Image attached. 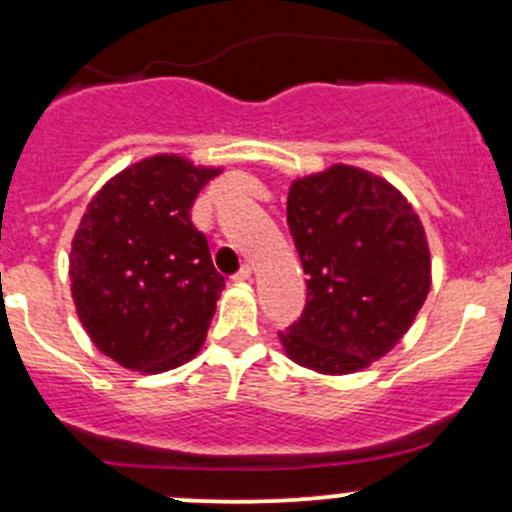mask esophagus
Listing matches in <instances>:
<instances>
[{
  "label": "esophagus",
  "instance_id": "34e87169",
  "mask_svg": "<svg viewBox=\"0 0 512 512\" xmlns=\"http://www.w3.org/2000/svg\"><path fill=\"white\" fill-rule=\"evenodd\" d=\"M250 277H252V267L250 265H242V270L237 272V275L232 277V280H235V282H247V280H250Z\"/></svg>",
  "mask_w": 512,
  "mask_h": 512
}]
</instances>
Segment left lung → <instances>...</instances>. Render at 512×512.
Returning <instances> with one entry per match:
<instances>
[{"mask_svg": "<svg viewBox=\"0 0 512 512\" xmlns=\"http://www.w3.org/2000/svg\"><path fill=\"white\" fill-rule=\"evenodd\" d=\"M287 223L307 280V304L280 332L294 364L356 374L401 342L431 289V250L396 185L334 163L294 178Z\"/></svg>", "mask_w": 512, "mask_h": 512, "instance_id": "left-lung-1", "label": "left lung"}]
</instances>
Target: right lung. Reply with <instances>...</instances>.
<instances>
[{"label":"right lung","mask_w":512,"mask_h":512,"mask_svg":"<svg viewBox=\"0 0 512 512\" xmlns=\"http://www.w3.org/2000/svg\"><path fill=\"white\" fill-rule=\"evenodd\" d=\"M223 173L156 153L113 175L86 205L71 240L76 314L101 354L160 374L200 352L225 280L190 205Z\"/></svg>","instance_id":"1"}]
</instances>
